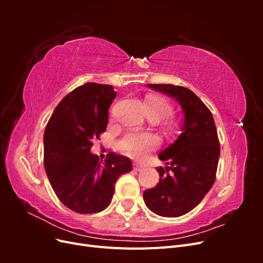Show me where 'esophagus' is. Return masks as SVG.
<instances>
[{"instance_id": "34e87169", "label": "esophagus", "mask_w": 263, "mask_h": 263, "mask_svg": "<svg viewBox=\"0 0 263 263\" xmlns=\"http://www.w3.org/2000/svg\"><path fill=\"white\" fill-rule=\"evenodd\" d=\"M133 169H134L135 171H141L142 169H144V165H141V164H139V163L134 162V163H133Z\"/></svg>"}]
</instances>
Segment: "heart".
Segmentation results:
<instances>
[{
  "instance_id": "obj_1",
  "label": "heart",
  "mask_w": 263,
  "mask_h": 263,
  "mask_svg": "<svg viewBox=\"0 0 263 263\" xmlns=\"http://www.w3.org/2000/svg\"><path fill=\"white\" fill-rule=\"evenodd\" d=\"M145 107L148 116L154 119L165 118L173 113V105L171 103L158 95L149 97L145 102ZM168 128L173 132L176 128V123L169 121ZM159 145H160V139L153 133H128L119 141V148L123 154L136 160L145 159Z\"/></svg>"
}]
</instances>
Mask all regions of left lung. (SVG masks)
I'll list each match as a JSON object with an SVG mask.
<instances>
[{
    "label": "left lung",
    "instance_id": "1",
    "mask_svg": "<svg viewBox=\"0 0 263 263\" xmlns=\"http://www.w3.org/2000/svg\"><path fill=\"white\" fill-rule=\"evenodd\" d=\"M176 99L184 110L180 137L159 154L166 168L159 166L158 184L144 192L147 208L163 217H179L192 211L216 180L219 139L209 107L187 87L148 84Z\"/></svg>",
    "mask_w": 263,
    "mask_h": 263
}]
</instances>
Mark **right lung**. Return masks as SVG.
Segmentation results:
<instances>
[{"instance_id":"right-lung-1","label":"right lung","mask_w":263,"mask_h":263,"mask_svg":"<svg viewBox=\"0 0 263 263\" xmlns=\"http://www.w3.org/2000/svg\"><path fill=\"white\" fill-rule=\"evenodd\" d=\"M116 97L109 84L85 83L61 100L47 123L44 165L63 205L93 214L110 204L115 183L132 171L130 159L109 153L104 163L92 155V140L106 130L108 108Z\"/></svg>"}]
</instances>
